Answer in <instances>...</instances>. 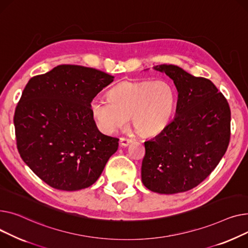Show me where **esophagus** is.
<instances>
[{"label": "esophagus", "mask_w": 248, "mask_h": 248, "mask_svg": "<svg viewBox=\"0 0 248 248\" xmlns=\"http://www.w3.org/2000/svg\"><path fill=\"white\" fill-rule=\"evenodd\" d=\"M132 142V139H129V138H121L120 139V144H121V146H123V147H127L128 145Z\"/></svg>", "instance_id": "obj_1"}]
</instances>
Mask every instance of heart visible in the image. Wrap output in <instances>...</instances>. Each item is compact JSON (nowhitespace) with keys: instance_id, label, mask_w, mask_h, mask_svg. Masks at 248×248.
Instances as JSON below:
<instances>
[{"instance_id":"1","label":"heart","mask_w":248,"mask_h":248,"mask_svg":"<svg viewBox=\"0 0 248 248\" xmlns=\"http://www.w3.org/2000/svg\"><path fill=\"white\" fill-rule=\"evenodd\" d=\"M176 100L175 88L168 81H124L109 90L108 99L94 98L90 108L102 132H115L131 117L137 132L152 135L169 123Z\"/></svg>"}]
</instances>
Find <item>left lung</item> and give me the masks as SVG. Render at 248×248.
<instances>
[{"mask_svg":"<svg viewBox=\"0 0 248 248\" xmlns=\"http://www.w3.org/2000/svg\"><path fill=\"white\" fill-rule=\"evenodd\" d=\"M154 69L173 80L178 100L174 119L144 142L142 182L160 194L185 192L204 180L225 154L230 140L229 104L206 78L174 65Z\"/></svg>","mask_w":248,"mask_h":248,"instance_id":"1","label":"left lung"}]
</instances>
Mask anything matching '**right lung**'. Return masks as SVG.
<instances>
[{
  "label": "right lung",
  "instance_id": "1",
  "mask_svg": "<svg viewBox=\"0 0 248 248\" xmlns=\"http://www.w3.org/2000/svg\"><path fill=\"white\" fill-rule=\"evenodd\" d=\"M114 77L93 68L59 65L29 80L15 110L17 148L23 161L53 188L91 186L118 149L102 134L91 101Z\"/></svg>",
  "mask_w": 248,
  "mask_h": 248
}]
</instances>
